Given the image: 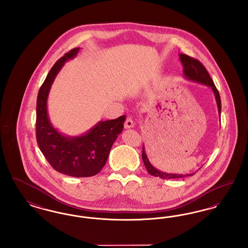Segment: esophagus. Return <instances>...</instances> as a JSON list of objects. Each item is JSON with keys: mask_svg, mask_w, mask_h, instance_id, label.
<instances>
[{"mask_svg": "<svg viewBox=\"0 0 248 248\" xmlns=\"http://www.w3.org/2000/svg\"><path fill=\"white\" fill-rule=\"evenodd\" d=\"M134 126V123H133V120L131 118H127L125 120V122H124V127L126 128V129H129V128H132Z\"/></svg>", "mask_w": 248, "mask_h": 248, "instance_id": "esophagus-1", "label": "esophagus"}]
</instances>
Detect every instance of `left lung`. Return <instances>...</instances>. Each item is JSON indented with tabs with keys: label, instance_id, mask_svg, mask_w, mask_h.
Wrapping results in <instances>:
<instances>
[{
	"label": "left lung",
	"instance_id": "8db88e82",
	"mask_svg": "<svg viewBox=\"0 0 248 248\" xmlns=\"http://www.w3.org/2000/svg\"><path fill=\"white\" fill-rule=\"evenodd\" d=\"M179 59L182 63L183 66V75L186 79H188L189 81L195 82V83H202L204 84L208 87H210L212 89L213 93L215 94V98L217 101V110H218V115L220 116V112H221V100H220V96L219 93L217 89V87L215 86L214 82H213L212 78L210 77L208 71H206V69L203 67V65L201 63L199 60L190 58L187 55L184 54H180L179 55ZM142 160L143 163L145 165V167L148 171V173L154 177H159L160 178H164V179H173V178H181V177H190L195 173H190V174H172V173H166L158 170L157 168H155L153 165L150 163L149 158L145 152V147L143 144L142 147Z\"/></svg>",
	"mask_w": 248,
	"mask_h": 248
}]
</instances>
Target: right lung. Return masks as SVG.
<instances>
[{
    "instance_id": "1",
    "label": "right lung",
    "mask_w": 248,
    "mask_h": 248,
    "mask_svg": "<svg viewBox=\"0 0 248 248\" xmlns=\"http://www.w3.org/2000/svg\"><path fill=\"white\" fill-rule=\"evenodd\" d=\"M80 48H74L54 64L42 84L36 105V139L41 152L51 166L71 177L96 175L106 164L110 149L124 129L125 115L100 121L82 136L61 134L50 122L47 98L50 88L65 62L75 58Z\"/></svg>"
}]
</instances>
